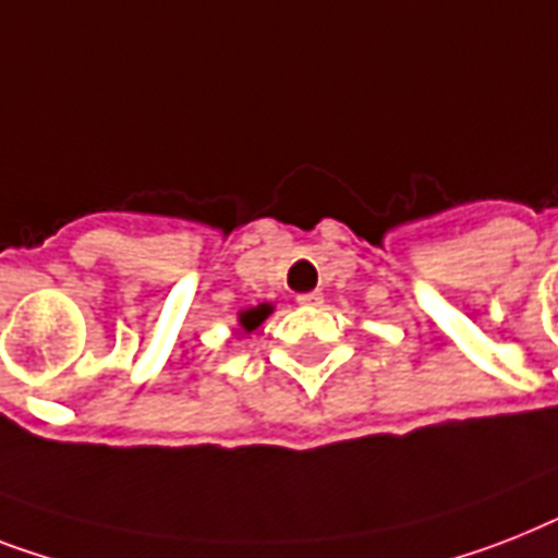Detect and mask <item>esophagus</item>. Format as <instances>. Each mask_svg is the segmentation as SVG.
<instances>
[{"label": "esophagus", "mask_w": 558, "mask_h": 558, "mask_svg": "<svg viewBox=\"0 0 558 558\" xmlns=\"http://www.w3.org/2000/svg\"><path fill=\"white\" fill-rule=\"evenodd\" d=\"M298 303H301V306H320V303H324V294H320V292L298 294Z\"/></svg>", "instance_id": "34e87169"}]
</instances>
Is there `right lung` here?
I'll return each instance as SVG.
<instances>
[{
    "label": "right lung",
    "mask_w": 558,
    "mask_h": 558,
    "mask_svg": "<svg viewBox=\"0 0 558 558\" xmlns=\"http://www.w3.org/2000/svg\"><path fill=\"white\" fill-rule=\"evenodd\" d=\"M269 312H271L269 303H260V306H255V310L240 312V326H243L246 332H252V329H257V326L264 324Z\"/></svg>",
    "instance_id": "1"
}]
</instances>
